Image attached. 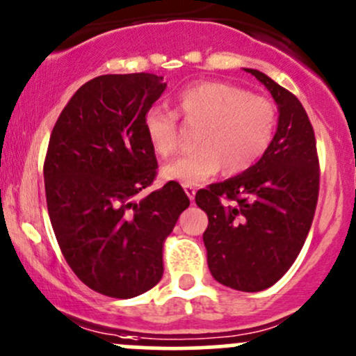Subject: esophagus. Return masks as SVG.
<instances>
[{
    "label": "esophagus",
    "mask_w": 356,
    "mask_h": 356,
    "mask_svg": "<svg viewBox=\"0 0 356 356\" xmlns=\"http://www.w3.org/2000/svg\"><path fill=\"white\" fill-rule=\"evenodd\" d=\"M183 188H185V192H186V195H188L190 200L193 202L195 192H197V188H195V185H190V183H183Z\"/></svg>",
    "instance_id": "1"
}]
</instances>
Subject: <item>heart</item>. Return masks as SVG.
I'll return each instance as SVG.
<instances>
[{
	"label": "heart",
	"instance_id": "1",
	"mask_svg": "<svg viewBox=\"0 0 356 356\" xmlns=\"http://www.w3.org/2000/svg\"><path fill=\"white\" fill-rule=\"evenodd\" d=\"M177 113L193 136L195 151L163 170L164 178L200 183L222 168L225 177L251 170L266 154L278 127V106L270 98L222 81H205L178 95ZM144 131L161 158L178 152L181 144L175 113L151 108Z\"/></svg>",
	"mask_w": 356,
	"mask_h": 356
}]
</instances>
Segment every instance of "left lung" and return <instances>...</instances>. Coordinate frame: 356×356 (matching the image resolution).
Masks as SVG:
<instances>
[{
    "mask_svg": "<svg viewBox=\"0 0 356 356\" xmlns=\"http://www.w3.org/2000/svg\"><path fill=\"white\" fill-rule=\"evenodd\" d=\"M278 105V129L266 154L239 177L198 190L209 217L204 243L212 277L241 292L277 284L299 256L319 197L314 129L299 98L256 70Z\"/></svg>",
    "mask_w": 356,
    "mask_h": 356,
    "instance_id": "8db88e82",
    "label": "left lung"
}]
</instances>
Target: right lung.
<instances>
[{
  "mask_svg": "<svg viewBox=\"0 0 356 356\" xmlns=\"http://www.w3.org/2000/svg\"><path fill=\"white\" fill-rule=\"evenodd\" d=\"M166 88L151 72L105 74L79 88L52 129L44 161L47 210L83 284L131 299L163 277V246L190 205L177 181L144 195L158 159L144 115Z\"/></svg>",
  "mask_w": 356,
  "mask_h": 356,
  "instance_id": "right-lung-1",
  "label": "right lung"
}]
</instances>
